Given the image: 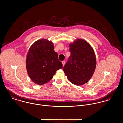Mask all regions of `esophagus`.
Returning a JSON list of instances; mask_svg holds the SVG:
<instances>
[{"label":"esophagus","instance_id":"1","mask_svg":"<svg viewBox=\"0 0 123 123\" xmlns=\"http://www.w3.org/2000/svg\"><path fill=\"white\" fill-rule=\"evenodd\" d=\"M62 65H63V66L64 65V64H65V61H62Z\"/></svg>","mask_w":123,"mask_h":123}]
</instances>
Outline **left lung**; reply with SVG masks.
<instances>
[{
    "instance_id": "obj_1",
    "label": "left lung",
    "mask_w": 123,
    "mask_h": 123,
    "mask_svg": "<svg viewBox=\"0 0 123 123\" xmlns=\"http://www.w3.org/2000/svg\"><path fill=\"white\" fill-rule=\"evenodd\" d=\"M71 55L63 67L69 81L76 86L87 83L92 77L96 66V56L93 48L83 39L69 44Z\"/></svg>"
}]
</instances>
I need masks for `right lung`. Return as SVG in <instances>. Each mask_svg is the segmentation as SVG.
<instances>
[{
    "label": "right lung",
    "mask_w": 123,
    "mask_h": 123,
    "mask_svg": "<svg viewBox=\"0 0 123 123\" xmlns=\"http://www.w3.org/2000/svg\"><path fill=\"white\" fill-rule=\"evenodd\" d=\"M26 69L31 80L39 85L49 82L56 71L62 68L53 43L46 39L35 42L29 49L26 57Z\"/></svg>",
    "instance_id": "1"
}]
</instances>
